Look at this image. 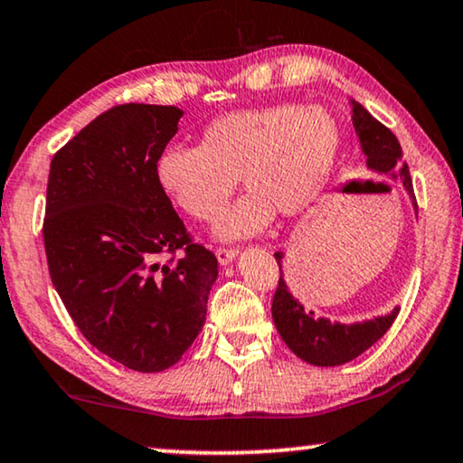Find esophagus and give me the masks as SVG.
Returning <instances> with one entry per match:
<instances>
[{"mask_svg": "<svg viewBox=\"0 0 463 463\" xmlns=\"http://www.w3.org/2000/svg\"><path fill=\"white\" fill-rule=\"evenodd\" d=\"M215 256H218L220 264H228V262H232V258L237 256V250L235 248H218L215 250Z\"/></svg>", "mask_w": 463, "mask_h": 463, "instance_id": "34e87169", "label": "esophagus"}]
</instances>
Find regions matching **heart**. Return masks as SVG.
Segmentation results:
<instances>
[{
    "mask_svg": "<svg viewBox=\"0 0 463 463\" xmlns=\"http://www.w3.org/2000/svg\"><path fill=\"white\" fill-rule=\"evenodd\" d=\"M341 150V128L328 109L300 103L220 116L201 146H165L154 160L160 193L190 218L215 222L239 175L251 193L222 222L224 237L260 231L279 209L294 215L324 188Z\"/></svg>",
    "mask_w": 463,
    "mask_h": 463,
    "instance_id": "heart-1",
    "label": "heart"
}]
</instances>
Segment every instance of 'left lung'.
<instances>
[{
  "instance_id": "1",
  "label": "left lung",
  "mask_w": 463,
  "mask_h": 463,
  "mask_svg": "<svg viewBox=\"0 0 463 463\" xmlns=\"http://www.w3.org/2000/svg\"><path fill=\"white\" fill-rule=\"evenodd\" d=\"M354 127L360 137L362 150L368 156V167L387 174L393 180L402 182L409 194L412 193V180L406 160L402 158V147L396 135L374 118L364 106L354 101ZM417 209V201H415ZM277 264L281 262V254H275ZM273 322L277 326L283 343L294 351L300 360L313 366H341L354 360L360 354L379 341L390 330L400 309H393L390 316L368 319L364 324H332L330 319L316 317L313 311H305V307L296 303L294 296L288 292L286 281L279 277V286L273 296Z\"/></svg>"
}]
</instances>
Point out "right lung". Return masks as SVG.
Returning a JSON list of instances; mask_svg holds the SVG:
<instances>
[{
	"label": "right lung",
	"mask_w": 463,
	"mask_h": 463,
	"mask_svg": "<svg viewBox=\"0 0 463 463\" xmlns=\"http://www.w3.org/2000/svg\"><path fill=\"white\" fill-rule=\"evenodd\" d=\"M182 116L174 106L109 108L54 154L48 174L42 235L52 286L86 341L137 373L180 360L218 277L215 256L154 180Z\"/></svg>",
	"instance_id": "add662e5"
}]
</instances>
